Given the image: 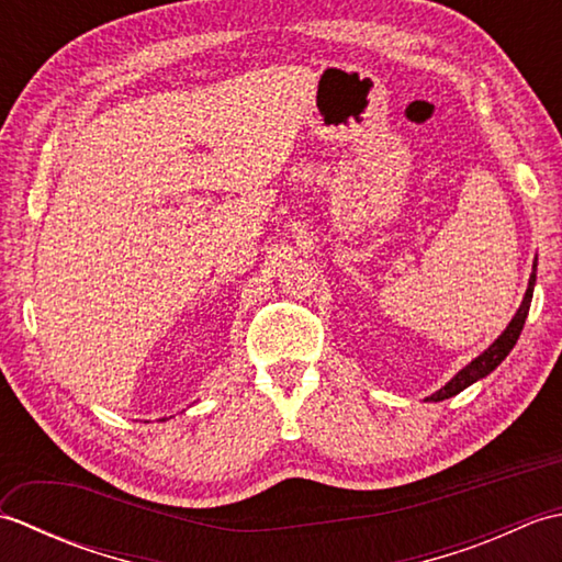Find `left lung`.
I'll list each match as a JSON object with an SVG mask.
<instances>
[{"instance_id": "obj_1", "label": "left lung", "mask_w": 562, "mask_h": 562, "mask_svg": "<svg viewBox=\"0 0 562 562\" xmlns=\"http://www.w3.org/2000/svg\"><path fill=\"white\" fill-rule=\"evenodd\" d=\"M533 284H536V262H533V272H531V280H529V290H527V294H524V302L519 306V312H517L515 318H512V324L507 326V330L481 357H475V360L469 367H463L461 372L453 376L445 389H439L437 393H432V396H429L427 401H445V398L457 396V393H461L465 386H471L473 381H479V379L491 374L493 369L505 360V357L509 355V350L517 345L519 333L524 328V321H527L529 306H531V296H533Z\"/></svg>"}]
</instances>
